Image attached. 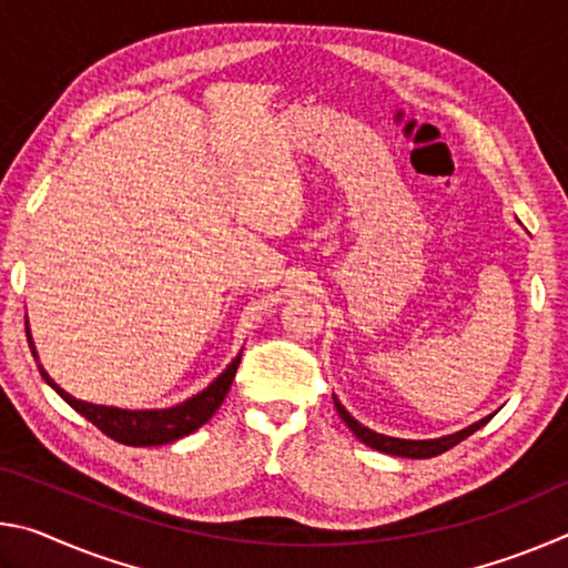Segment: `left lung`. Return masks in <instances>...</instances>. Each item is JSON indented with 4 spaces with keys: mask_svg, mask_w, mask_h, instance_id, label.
I'll return each instance as SVG.
<instances>
[{
    "mask_svg": "<svg viewBox=\"0 0 568 568\" xmlns=\"http://www.w3.org/2000/svg\"><path fill=\"white\" fill-rule=\"evenodd\" d=\"M333 403H335V410H338V416L345 420V426H348L353 430V436L361 440V444L371 446L381 450V454H388V456H400V458H434L438 454H444V450L454 448L456 444H460V440L468 438L474 430H478L480 426H486L488 420L494 418L486 416L480 418L476 423H470V426L456 430V434L450 436H440V438H426V440H413V438H393V436H383V434H376V430H371L368 426H363V423L355 420L348 410L343 408V403L333 396Z\"/></svg>",
    "mask_w": 568,
    "mask_h": 568,
    "instance_id": "1",
    "label": "left lung"
}]
</instances>
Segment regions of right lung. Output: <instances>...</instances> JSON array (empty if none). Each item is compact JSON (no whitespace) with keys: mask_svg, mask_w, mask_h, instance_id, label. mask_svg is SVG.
I'll list each match as a JSON object with an SVG mask.
<instances>
[{"mask_svg":"<svg viewBox=\"0 0 568 568\" xmlns=\"http://www.w3.org/2000/svg\"><path fill=\"white\" fill-rule=\"evenodd\" d=\"M27 341H30L37 368H40L47 386L57 390V396H60L64 403H70V406L80 413V416L88 418L92 426H98L104 436H110L124 446H162V444H172V440H178L182 436L195 434V430L213 418L215 410L223 406V400L227 396L230 386H233V378L237 373L240 355H243V351H240L235 358L230 361L227 368L220 373L207 388L195 393V396L187 400L178 403V406L132 410V408H118V406H98V403H88L70 396V393L57 386V383L50 378V373L42 368L40 355H37L34 341H32L30 323H27Z\"/></svg>","mask_w":568,"mask_h":568,"instance_id":"add662e5","label":"right lung"}]
</instances>
